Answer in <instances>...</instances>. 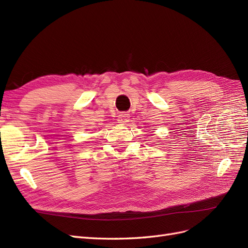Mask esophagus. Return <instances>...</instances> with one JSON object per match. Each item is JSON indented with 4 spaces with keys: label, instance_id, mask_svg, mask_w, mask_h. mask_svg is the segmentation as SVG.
<instances>
[{
    "label": "esophagus",
    "instance_id": "1",
    "mask_svg": "<svg viewBox=\"0 0 248 248\" xmlns=\"http://www.w3.org/2000/svg\"><path fill=\"white\" fill-rule=\"evenodd\" d=\"M129 117H130L129 114H127V112H121V114L118 116V122L121 123V124L128 122Z\"/></svg>",
    "mask_w": 248,
    "mask_h": 248
}]
</instances>
